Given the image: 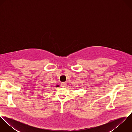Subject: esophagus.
I'll use <instances>...</instances> for the list:
<instances>
[{"instance_id": "34e87169", "label": "esophagus", "mask_w": 132, "mask_h": 132, "mask_svg": "<svg viewBox=\"0 0 132 132\" xmlns=\"http://www.w3.org/2000/svg\"><path fill=\"white\" fill-rule=\"evenodd\" d=\"M60 85L62 87H65L67 86V83L65 82H62Z\"/></svg>"}]
</instances>
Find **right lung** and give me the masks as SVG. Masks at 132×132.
<instances>
[{
	"label": "right lung",
	"instance_id": "1",
	"mask_svg": "<svg viewBox=\"0 0 132 132\" xmlns=\"http://www.w3.org/2000/svg\"><path fill=\"white\" fill-rule=\"evenodd\" d=\"M56 86L57 87H58V85H57Z\"/></svg>",
	"mask_w": 132,
	"mask_h": 132
}]
</instances>
